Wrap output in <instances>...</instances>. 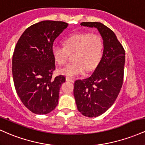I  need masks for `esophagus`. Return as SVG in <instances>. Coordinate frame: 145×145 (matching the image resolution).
Listing matches in <instances>:
<instances>
[{
  "mask_svg": "<svg viewBox=\"0 0 145 145\" xmlns=\"http://www.w3.org/2000/svg\"><path fill=\"white\" fill-rule=\"evenodd\" d=\"M66 80L69 81V82H74V80H73V79H71V78H68V77L66 78Z\"/></svg>",
  "mask_w": 145,
  "mask_h": 145,
  "instance_id": "obj_1",
  "label": "esophagus"
}]
</instances>
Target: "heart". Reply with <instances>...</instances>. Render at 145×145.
Instances as JSON below:
<instances>
[{
	"label": "heart",
	"mask_w": 145,
	"mask_h": 145,
	"mask_svg": "<svg viewBox=\"0 0 145 145\" xmlns=\"http://www.w3.org/2000/svg\"><path fill=\"white\" fill-rule=\"evenodd\" d=\"M64 47L54 45L52 52L55 61L63 65L66 63L68 56L72 55L74 62L58 69V72L70 78L90 71L96 67L101 61L103 53V43L98 35L89 33H76L63 41Z\"/></svg>",
	"instance_id": "heart-1"
}]
</instances>
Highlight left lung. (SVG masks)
<instances>
[{
	"instance_id": "1",
	"label": "left lung",
	"mask_w": 145,
	"mask_h": 145,
	"mask_svg": "<svg viewBox=\"0 0 145 145\" xmlns=\"http://www.w3.org/2000/svg\"><path fill=\"white\" fill-rule=\"evenodd\" d=\"M81 26L97 29L103 40V56L88 78L74 83L76 105L83 116L102 115L115 102L123 82L125 52L114 31L98 22H83Z\"/></svg>"
}]
</instances>
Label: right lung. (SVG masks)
I'll return each mask as SVG.
<instances>
[{"label":"right lung","instance_id":"1","mask_svg":"<svg viewBox=\"0 0 145 145\" xmlns=\"http://www.w3.org/2000/svg\"><path fill=\"white\" fill-rule=\"evenodd\" d=\"M67 26L62 21L39 22L27 29L16 45L12 57L14 86L24 105L36 114H49L58 105L65 77L52 78L56 66L52 49Z\"/></svg>","mask_w":145,"mask_h":145}]
</instances>
